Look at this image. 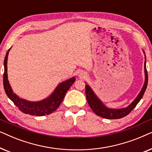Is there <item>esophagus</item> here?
Returning <instances> with one entry per match:
<instances>
[{
    "label": "esophagus",
    "instance_id": "34e87169",
    "mask_svg": "<svg viewBox=\"0 0 152 152\" xmlns=\"http://www.w3.org/2000/svg\"><path fill=\"white\" fill-rule=\"evenodd\" d=\"M80 77L84 78V77H86V75H85V74H82V75H80Z\"/></svg>",
    "mask_w": 152,
    "mask_h": 152
}]
</instances>
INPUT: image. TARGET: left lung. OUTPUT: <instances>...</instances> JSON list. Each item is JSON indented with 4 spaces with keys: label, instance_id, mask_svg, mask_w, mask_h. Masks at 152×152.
<instances>
[{
    "label": "left lung",
    "instance_id": "left-lung-1",
    "mask_svg": "<svg viewBox=\"0 0 152 152\" xmlns=\"http://www.w3.org/2000/svg\"><path fill=\"white\" fill-rule=\"evenodd\" d=\"M145 59H146V57H145ZM145 81L140 93L130 105H129L126 108H122V109H109V108L105 107L104 104L100 101V99L96 96V95L95 94L91 87L88 85L86 84V86H85L86 87V96L87 102H88L91 109L96 115H99V117L106 118V119H119V118L125 117L136 107L138 103L142 99L143 95L146 91L147 83H148V75H147L146 68V60L145 61Z\"/></svg>",
    "mask_w": 152,
    "mask_h": 152
}]
</instances>
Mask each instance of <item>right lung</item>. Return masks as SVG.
<instances>
[{
	"instance_id": "1",
	"label": "right lung",
	"mask_w": 152,
	"mask_h": 152,
	"mask_svg": "<svg viewBox=\"0 0 152 152\" xmlns=\"http://www.w3.org/2000/svg\"><path fill=\"white\" fill-rule=\"evenodd\" d=\"M10 48L6 53L4 60V74L3 86L7 97L13 102L14 104L23 113L32 115L42 116L49 115L53 113L63 101L66 93L75 81V77H72L69 80L64 81L58 85L55 90L50 96L39 102H30L20 98L18 95L13 93L7 80V56Z\"/></svg>"
}]
</instances>
